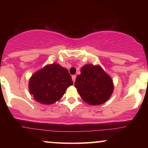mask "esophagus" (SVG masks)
I'll list each match as a JSON object with an SVG mask.
<instances>
[{"label": "esophagus", "instance_id": "esophagus-1", "mask_svg": "<svg viewBox=\"0 0 148 148\" xmlns=\"http://www.w3.org/2000/svg\"><path fill=\"white\" fill-rule=\"evenodd\" d=\"M76 75H73L72 76V81H73V82H75V81H76Z\"/></svg>", "mask_w": 148, "mask_h": 148}]
</instances>
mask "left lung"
Wrapping results in <instances>:
<instances>
[{
    "label": "left lung",
    "instance_id": "8db88e82",
    "mask_svg": "<svg viewBox=\"0 0 148 148\" xmlns=\"http://www.w3.org/2000/svg\"><path fill=\"white\" fill-rule=\"evenodd\" d=\"M74 86L82 99L92 106L108 101L114 89L111 76L99 64H85L81 67Z\"/></svg>",
    "mask_w": 148,
    "mask_h": 148
}]
</instances>
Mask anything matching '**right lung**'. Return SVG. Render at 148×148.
<instances>
[{"label": "right lung", "instance_id": "add662e5", "mask_svg": "<svg viewBox=\"0 0 148 148\" xmlns=\"http://www.w3.org/2000/svg\"><path fill=\"white\" fill-rule=\"evenodd\" d=\"M73 85L68 70L58 63L49 64L30 78L28 89L37 102L52 104L61 99Z\"/></svg>", "mask_w": 148, "mask_h": 148}]
</instances>
